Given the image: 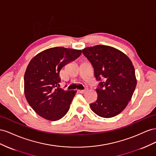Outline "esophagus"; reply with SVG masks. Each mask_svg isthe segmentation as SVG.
<instances>
[{"label": "esophagus", "instance_id": "obj_1", "mask_svg": "<svg viewBox=\"0 0 156 156\" xmlns=\"http://www.w3.org/2000/svg\"><path fill=\"white\" fill-rule=\"evenodd\" d=\"M87 88L86 87L85 90H78V91H79V93H84L87 91Z\"/></svg>", "mask_w": 156, "mask_h": 156}]
</instances>
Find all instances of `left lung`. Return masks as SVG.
I'll return each mask as SVG.
<instances>
[{
    "mask_svg": "<svg viewBox=\"0 0 156 156\" xmlns=\"http://www.w3.org/2000/svg\"><path fill=\"white\" fill-rule=\"evenodd\" d=\"M91 63L99 81L97 99L91 109L103 118H112L121 113L130 101L136 86L135 71L130 59L113 47L97 45L82 50Z\"/></svg>",
    "mask_w": 156,
    "mask_h": 156,
    "instance_id": "left-lung-1",
    "label": "left lung"
}]
</instances>
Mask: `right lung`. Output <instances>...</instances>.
<instances>
[{
  "label": "right lung",
  "mask_w": 156,
  "mask_h": 156,
  "mask_svg": "<svg viewBox=\"0 0 156 156\" xmlns=\"http://www.w3.org/2000/svg\"><path fill=\"white\" fill-rule=\"evenodd\" d=\"M81 53L80 50L55 47L38 53L29 62L24 75L25 96L41 117L57 121L67 113L76 91L58 87L59 72Z\"/></svg>",
  "instance_id": "right-lung-1"
}]
</instances>
